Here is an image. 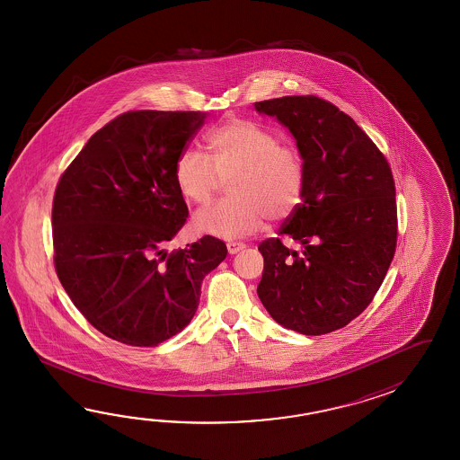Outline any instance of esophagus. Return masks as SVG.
<instances>
[{"instance_id":"obj_1","label":"esophagus","mask_w":460,"mask_h":460,"mask_svg":"<svg viewBox=\"0 0 460 460\" xmlns=\"http://www.w3.org/2000/svg\"><path fill=\"white\" fill-rule=\"evenodd\" d=\"M226 248H228V253L236 254L238 252L244 250V248H246V244L240 243V242H228V243H226Z\"/></svg>"}]
</instances>
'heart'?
<instances>
[{"label": "heart", "instance_id": "heart-1", "mask_svg": "<svg viewBox=\"0 0 460 460\" xmlns=\"http://www.w3.org/2000/svg\"><path fill=\"white\" fill-rule=\"evenodd\" d=\"M208 156L184 149L174 164L179 194L192 204H206L222 181H230V199L199 210V234L234 240L253 234L266 217L283 220L303 200L305 166L294 146L279 145L273 131L232 118L207 133Z\"/></svg>", "mask_w": 460, "mask_h": 460}]
</instances>
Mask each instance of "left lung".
Wrapping results in <instances>:
<instances>
[{"label":"left lung","mask_w":460,"mask_h":460,"mask_svg":"<svg viewBox=\"0 0 460 460\" xmlns=\"http://www.w3.org/2000/svg\"><path fill=\"white\" fill-rule=\"evenodd\" d=\"M291 131L305 166L303 202L279 236L258 246V297L274 321L304 335L342 329L372 303L396 250L391 167L362 128L331 102L293 95L256 102Z\"/></svg>","instance_id":"8db88e82"}]
</instances>
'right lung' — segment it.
Here are the masks:
<instances>
[{"mask_svg": "<svg viewBox=\"0 0 460 460\" xmlns=\"http://www.w3.org/2000/svg\"><path fill=\"white\" fill-rule=\"evenodd\" d=\"M202 111L137 110L111 119L60 176L52 202L54 264L72 303L97 331L156 347L192 321L207 274L226 246L206 234L164 250L186 224L176 159Z\"/></svg>", "mask_w": 460, "mask_h": 460, "instance_id": "add662e5", "label": "right lung"}]
</instances>
